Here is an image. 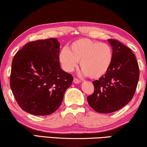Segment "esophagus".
Listing matches in <instances>:
<instances>
[{"instance_id":"obj_1","label":"esophagus","mask_w":147,"mask_h":147,"mask_svg":"<svg viewBox=\"0 0 147 147\" xmlns=\"http://www.w3.org/2000/svg\"><path fill=\"white\" fill-rule=\"evenodd\" d=\"M81 82V81L80 80H78V78H74V83H75V84H80V83Z\"/></svg>"}]
</instances>
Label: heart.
Instances as JSON below:
<instances>
[{"label": "heart", "mask_w": 147, "mask_h": 147, "mask_svg": "<svg viewBox=\"0 0 147 147\" xmlns=\"http://www.w3.org/2000/svg\"><path fill=\"white\" fill-rule=\"evenodd\" d=\"M59 60L67 71L80 67L84 75L95 79L107 73L113 58V51L109 44L88 38H80L63 48L59 53Z\"/></svg>", "instance_id": "heart-1"}]
</instances>
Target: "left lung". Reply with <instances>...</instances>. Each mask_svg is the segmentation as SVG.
<instances>
[{
    "instance_id": "obj_1",
    "label": "left lung",
    "mask_w": 147,
    "mask_h": 147,
    "mask_svg": "<svg viewBox=\"0 0 147 147\" xmlns=\"http://www.w3.org/2000/svg\"><path fill=\"white\" fill-rule=\"evenodd\" d=\"M113 51L109 69L98 80L93 82L94 92L88 97L90 107L101 113L121 109L135 95L139 78V67L130 48L119 41L109 39Z\"/></svg>"
}]
</instances>
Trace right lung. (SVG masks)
Returning <instances> with one entry per match:
<instances>
[{
	"instance_id": "add662e5",
	"label": "right lung",
	"mask_w": 147,
	"mask_h": 147,
	"mask_svg": "<svg viewBox=\"0 0 147 147\" xmlns=\"http://www.w3.org/2000/svg\"><path fill=\"white\" fill-rule=\"evenodd\" d=\"M56 38L30 42L12 62L10 86L18 105L34 115H48L58 109L73 76L61 69Z\"/></svg>"
}]
</instances>
